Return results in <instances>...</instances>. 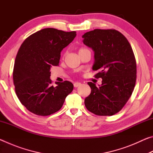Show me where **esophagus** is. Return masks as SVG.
<instances>
[{"label": "esophagus", "mask_w": 153, "mask_h": 153, "mask_svg": "<svg viewBox=\"0 0 153 153\" xmlns=\"http://www.w3.org/2000/svg\"><path fill=\"white\" fill-rule=\"evenodd\" d=\"M80 85H81V83H79V82H75L74 84V86L75 88H77V87L79 86Z\"/></svg>", "instance_id": "obj_1"}]
</instances>
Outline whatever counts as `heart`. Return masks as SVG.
I'll return each mask as SVG.
<instances>
[{"instance_id": "b5f03b06", "label": "heart", "mask_w": 153, "mask_h": 153, "mask_svg": "<svg viewBox=\"0 0 153 153\" xmlns=\"http://www.w3.org/2000/svg\"><path fill=\"white\" fill-rule=\"evenodd\" d=\"M86 51H88V49L86 48H80L79 49V51H78V53H82V52Z\"/></svg>"}]
</instances>
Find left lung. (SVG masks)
Here are the masks:
<instances>
[{
	"label": "left lung",
	"instance_id": "obj_1",
	"mask_svg": "<svg viewBox=\"0 0 153 153\" xmlns=\"http://www.w3.org/2000/svg\"><path fill=\"white\" fill-rule=\"evenodd\" d=\"M83 42L94 52L95 77L102 78L97 86L88 82L91 93L84 100L88 110L95 115L118 113L132 94L136 80V62L130 44L115 30L96 29L82 36Z\"/></svg>",
	"mask_w": 153,
	"mask_h": 153
}]
</instances>
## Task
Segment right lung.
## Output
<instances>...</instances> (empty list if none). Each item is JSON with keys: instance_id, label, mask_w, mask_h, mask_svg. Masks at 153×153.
<instances>
[{"instance_id": "add662e5", "label": "right lung", "mask_w": 153, "mask_h": 153, "mask_svg": "<svg viewBox=\"0 0 153 153\" xmlns=\"http://www.w3.org/2000/svg\"><path fill=\"white\" fill-rule=\"evenodd\" d=\"M76 36L55 28H45L24 40L15 58L13 83L22 104L37 115L47 116L61 109L74 85L69 81L52 85L51 68L59 65L61 52Z\"/></svg>"}]
</instances>
